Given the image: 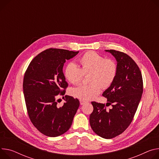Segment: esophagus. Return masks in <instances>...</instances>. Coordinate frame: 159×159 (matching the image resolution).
Returning <instances> with one entry per match:
<instances>
[{"label": "esophagus", "mask_w": 159, "mask_h": 159, "mask_svg": "<svg viewBox=\"0 0 159 159\" xmlns=\"http://www.w3.org/2000/svg\"><path fill=\"white\" fill-rule=\"evenodd\" d=\"M87 103V102H85V101H84V100H82V99H80V104L81 105H84L85 103Z\"/></svg>", "instance_id": "obj_1"}]
</instances>
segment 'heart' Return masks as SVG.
I'll use <instances>...</instances> for the list:
<instances>
[{
  "mask_svg": "<svg viewBox=\"0 0 159 159\" xmlns=\"http://www.w3.org/2000/svg\"><path fill=\"white\" fill-rule=\"evenodd\" d=\"M80 68L74 63H69L65 67L64 75L71 84L79 83L84 74H88L89 84L80 85L72 88L70 94L76 98L87 101L95 98L102 88L107 89L112 84L117 76V66L111 60L105 57L94 51H88L79 59Z\"/></svg>",
  "mask_w": 159,
  "mask_h": 159,
  "instance_id": "1",
  "label": "heart"
}]
</instances>
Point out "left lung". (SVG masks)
I'll list each match as a JSON object with an SVG mask.
<instances>
[{
  "label": "left lung",
  "mask_w": 159,
  "mask_h": 159,
  "mask_svg": "<svg viewBox=\"0 0 159 159\" xmlns=\"http://www.w3.org/2000/svg\"><path fill=\"white\" fill-rule=\"evenodd\" d=\"M105 51L114 56L117 66L115 80L102 94L112 108L108 111L104 104L92 102L89 123L96 134L111 139L122 133L131 123L143 94V79L139 67L129 56L112 49Z\"/></svg>",
  "instance_id": "1"
}]
</instances>
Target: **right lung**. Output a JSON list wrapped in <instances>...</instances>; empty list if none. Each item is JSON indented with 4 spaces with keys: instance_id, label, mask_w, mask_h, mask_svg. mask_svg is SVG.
<instances>
[{
    "instance_id": "obj_1",
    "label": "right lung",
    "mask_w": 159,
    "mask_h": 159,
    "mask_svg": "<svg viewBox=\"0 0 159 159\" xmlns=\"http://www.w3.org/2000/svg\"><path fill=\"white\" fill-rule=\"evenodd\" d=\"M78 53L46 49L34 57L25 74L23 88L28 114L34 125L47 136L57 137L66 133L79 108V99L70 96H65L61 107L56 102L58 94L63 96L68 87L64 63Z\"/></svg>"
}]
</instances>
